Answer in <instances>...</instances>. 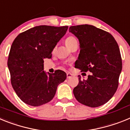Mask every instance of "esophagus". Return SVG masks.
<instances>
[{"instance_id": "obj_1", "label": "esophagus", "mask_w": 130, "mask_h": 130, "mask_svg": "<svg viewBox=\"0 0 130 130\" xmlns=\"http://www.w3.org/2000/svg\"><path fill=\"white\" fill-rule=\"evenodd\" d=\"M66 75H67V79H70L73 75L71 73H66Z\"/></svg>"}]
</instances>
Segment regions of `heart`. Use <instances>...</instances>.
<instances>
[{
  "mask_svg": "<svg viewBox=\"0 0 130 130\" xmlns=\"http://www.w3.org/2000/svg\"><path fill=\"white\" fill-rule=\"evenodd\" d=\"M77 42L75 37H73V36H69V37L66 38V40H65V44L67 46V47L68 48L71 45L73 44L74 42Z\"/></svg>",
  "mask_w": 130,
  "mask_h": 130,
  "instance_id": "1",
  "label": "heart"
}]
</instances>
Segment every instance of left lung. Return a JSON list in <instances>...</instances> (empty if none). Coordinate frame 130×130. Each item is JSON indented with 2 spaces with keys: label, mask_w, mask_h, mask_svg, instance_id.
I'll return each instance as SVG.
<instances>
[{
  "label": "left lung",
  "mask_w": 130,
  "mask_h": 130,
  "mask_svg": "<svg viewBox=\"0 0 130 130\" xmlns=\"http://www.w3.org/2000/svg\"><path fill=\"white\" fill-rule=\"evenodd\" d=\"M79 39L80 53L75 67L89 71L87 80L79 77L73 88L77 100L87 106L97 107L113 96L119 86L122 64L118 43L110 33L89 25L72 26L69 28Z\"/></svg>",
  "instance_id": "8db88e82"
}]
</instances>
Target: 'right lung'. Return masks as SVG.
I'll use <instances>...</instances> for the list:
<instances>
[{
	"mask_svg": "<svg viewBox=\"0 0 130 130\" xmlns=\"http://www.w3.org/2000/svg\"><path fill=\"white\" fill-rule=\"evenodd\" d=\"M68 26L40 25L21 33L10 49L8 67L13 90L24 103L40 106L54 98L66 73L43 71V59L50 58L53 50L66 34Z\"/></svg>",
	"mask_w": 130,
	"mask_h": 130,
	"instance_id": "add662e5",
	"label": "right lung"
}]
</instances>
